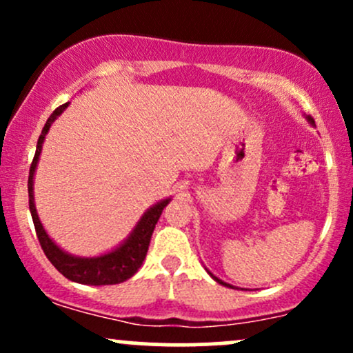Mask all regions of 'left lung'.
<instances>
[{
	"mask_svg": "<svg viewBox=\"0 0 353 353\" xmlns=\"http://www.w3.org/2000/svg\"><path fill=\"white\" fill-rule=\"evenodd\" d=\"M307 119H309V121H310V124H315V123H314V119H312V117H310V116H309V117H307ZM208 272H209V270H208ZM209 274H210V272H209ZM210 277H212V279H214V281H216V282H219V283H222V285H228V287H232V285H229V283L222 282V281H221V279H217V277H216V275H212V274H210Z\"/></svg>",
	"mask_w": 353,
	"mask_h": 353,
	"instance_id": "obj_1",
	"label": "left lung"
}]
</instances>
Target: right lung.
I'll use <instances>...</instances> for the list:
<instances>
[{
  "label": "right lung",
  "instance_id": "add662e5",
  "mask_svg": "<svg viewBox=\"0 0 353 353\" xmlns=\"http://www.w3.org/2000/svg\"><path fill=\"white\" fill-rule=\"evenodd\" d=\"M68 104L56 108L52 111V114L48 117L46 124H44L41 136L38 139V145H36V154L34 159L31 163L30 168V177H28V194H30V210L31 216H33L36 236H38L39 244H41L43 252L46 254V257L50 259V262L61 274L66 279H70L72 282L78 283H86V285H112V283H121L128 279H131L139 267L143 265V261L148 254L149 242H151L154 228H156L157 221H159L163 209L169 204L171 199H164L157 202L156 205H152L148 212L141 217V221L137 222L136 229L132 230L131 236L128 237V241L124 244H121L117 249L112 252H108L99 257H76V255L66 254L64 250H61L54 242L51 241L50 236L44 230L41 221H39L38 214H36L34 208V197H33V176L36 171V164H38L39 154H41L43 141L46 137L48 131H50L51 124L54 123V119L58 117L64 109L68 108Z\"/></svg>",
  "mask_w": 353,
  "mask_h": 353
}]
</instances>
